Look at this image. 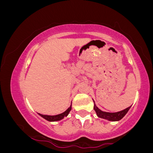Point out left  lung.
Listing matches in <instances>:
<instances>
[{
  "instance_id": "8db88e82",
  "label": "left lung",
  "mask_w": 153,
  "mask_h": 153,
  "mask_svg": "<svg viewBox=\"0 0 153 153\" xmlns=\"http://www.w3.org/2000/svg\"><path fill=\"white\" fill-rule=\"evenodd\" d=\"M94 110L96 111V114L99 118H102L104 119H107L108 121H112V122H116V121H119L120 119H122L124 116L126 115V114L127 113L128 111L130 108V106L128 107V108H125V109L121 111L115 112V113H110V112H104L102 111L99 109L98 107H96V105L94 104Z\"/></svg>"
}]
</instances>
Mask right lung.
Instances as JSON below:
<instances>
[{"label":"right lung","instance_id":"right-lung-1","mask_svg":"<svg viewBox=\"0 0 153 153\" xmlns=\"http://www.w3.org/2000/svg\"><path fill=\"white\" fill-rule=\"evenodd\" d=\"M71 108H72V104L71 106L65 111L63 112L62 114H57L55 116L43 115V114H39L42 117H43L44 119H46V120L49 121V122H56V121L61 120V119H62L65 117H67V116L68 115V114H69V112L71 111Z\"/></svg>","mask_w":153,"mask_h":153}]
</instances>
